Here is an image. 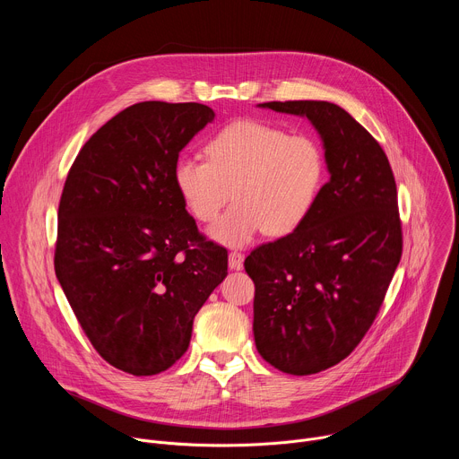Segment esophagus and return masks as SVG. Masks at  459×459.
I'll use <instances>...</instances> for the list:
<instances>
[{"instance_id": "obj_1", "label": "esophagus", "mask_w": 459, "mask_h": 459, "mask_svg": "<svg viewBox=\"0 0 459 459\" xmlns=\"http://www.w3.org/2000/svg\"><path fill=\"white\" fill-rule=\"evenodd\" d=\"M243 259H245V255H243L241 252H238V250L230 252V254H229V267H230L232 271H239V269L243 267Z\"/></svg>"}]
</instances>
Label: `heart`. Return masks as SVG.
Wrapping results in <instances>:
<instances>
[{"label":"heart","mask_w":459,"mask_h":459,"mask_svg":"<svg viewBox=\"0 0 459 459\" xmlns=\"http://www.w3.org/2000/svg\"><path fill=\"white\" fill-rule=\"evenodd\" d=\"M207 161L181 156L172 179L188 214L212 221L229 202L232 207L209 229L211 239L243 247L257 234L294 232L314 211L325 183V156L308 136L243 119L227 125L205 147Z\"/></svg>","instance_id":"1"}]
</instances>
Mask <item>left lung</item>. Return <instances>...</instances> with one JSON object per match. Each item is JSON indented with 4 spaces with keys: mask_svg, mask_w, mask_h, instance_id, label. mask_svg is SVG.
I'll use <instances>...</instances> for the list:
<instances>
[{
    "mask_svg": "<svg viewBox=\"0 0 459 459\" xmlns=\"http://www.w3.org/2000/svg\"><path fill=\"white\" fill-rule=\"evenodd\" d=\"M257 107L307 117L331 176L294 232L245 259L255 285L257 352L281 372L316 374L356 349L398 269L396 181L379 143L342 107L308 100Z\"/></svg>",
    "mask_w": 459,
    "mask_h": 459,
    "instance_id": "8db88e82",
    "label": "left lung"
}]
</instances>
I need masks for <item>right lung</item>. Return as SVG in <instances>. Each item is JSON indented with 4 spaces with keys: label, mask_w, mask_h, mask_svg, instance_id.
Here are the masks:
<instances>
[{
    "label": "right lung",
    "mask_w": 459,
    "mask_h": 459,
    "mask_svg": "<svg viewBox=\"0 0 459 459\" xmlns=\"http://www.w3.org/2000/svg\"><path fill=\"white\" fill-rule=\"evenodd\" d=\"M214 116L202 103H136L83 145L65 181L56 278L92 347L123 372L172 367L227 276V250L198 232L172 179Z\"/></svg>",
    "instance_id": "obj_1"
}]
</instances>
